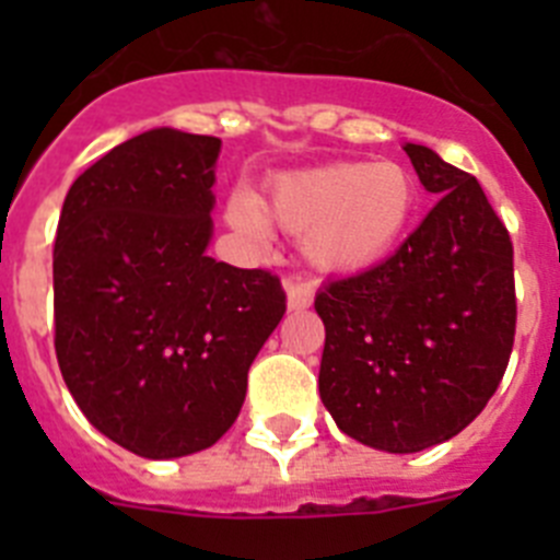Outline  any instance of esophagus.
Segmentation results:
<instances>
[{"instance_id":"1","label":"esophagus","mask_w":560,"mask_h":560,"mask_svg":"<svg viewBox=\"0 0 560 560\" xmlns=\"http://www.w3.org/2000/svg\"><path fill=\"white\" fill-rule=\"evenodd\" d=\"M285 294H289V311H305L314 303V285L303 277H291L285 283Z\"/></svg>"}]
</instances>
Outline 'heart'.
Here are the masks:
<instances>
[{
  "mask_svg": "<svg viewBox=\"0 0 560 560\" xmlns=\"http://www.w3.org/2000/svg\"><path fill=\"white\" fill-rule=\"evenodd\" d=\"M415 210L418 182L398 162H330L277 176L266 201L237 187L226 221L255 241H264L275 221L303 237L305 255L319 269L359 271L404 241Z\"/></svg>",
  "mask_w": 560,
  "mask_h": 560,
  "instance_id": "b5f03b06",
  "label": "heart"
}]
</instances>
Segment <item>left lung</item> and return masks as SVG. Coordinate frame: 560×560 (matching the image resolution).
<instances>
[{
	"mask_svg": "<svg viewBox=\"0 0 560 560\" xmlns=\"http://www.w3.org/2000/svg\"><path fill=\"white\" fill-rule=\"evenodd\" d=\"M440 192L384 264L323 285L319 395L364 446L412 454L463 432L497 393L516 336L513 244L471 173L407 142Z\"/></svg>",
	"mask_w": 560,
	"mask_h": 560,
	"instance_id": "left-lung-1",
	"label": "left lung"
}]
</instances>
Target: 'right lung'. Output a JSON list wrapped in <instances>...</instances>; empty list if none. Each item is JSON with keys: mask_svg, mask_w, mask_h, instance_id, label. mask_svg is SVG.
Returning <instances> with one entry per match:
<instances>
[{"mask_svg": "<svg viewBox=\"0 0 560 560\" xmlns=\"http://www.w3.org/2000/svg\"><path fill=\"white\" fill-rule=\"evenodd\" d=\"M219 137L153 128L63 199L52 249L56 355L97 432L148 459L210 448L235 423L280 277L207 255Z\"/></svg>", "mask_w": 560, "mask_h": 560, "instance_id": "add662e5", "label": "right lung"}]
</instances>
